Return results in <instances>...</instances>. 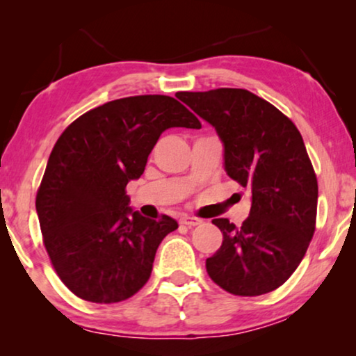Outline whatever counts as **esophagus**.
<instances>
[{
    "instance_id": "obj_1",
    "label": "esophagus",
    "mask_w": 356,
    "mask_h": 356,
    "mask_svg": "<svg viewBox=\"0 0 356 356\" xmlns=\"http://www.w3.org/2000/svg\"><path fill=\"white\" fill-rule=\"evenodd\" d=\"M179 223H181V225H186V227L191 228V227L201 225L202 220H201V218H197V217H188V216H184V217L179 218Z\"/></svg>"
}]
</instances>
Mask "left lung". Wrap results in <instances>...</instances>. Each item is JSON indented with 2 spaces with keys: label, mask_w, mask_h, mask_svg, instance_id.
<instances>
[{
  "label": "left lung",
  "mask_w": 356,
  "mask_h": 356,
  "mask_svg": "<svg viewBox=\"0 0 356 356\" xmlns=\"http://www.w3.org/2000/svg\"><path fill=\"white\" fill-rule=\"evenodd\" d=\"M194 113L216 128L225 172L251 193L241 227L213 218L222 246L207 257L211 279L228 293L257 296L289 280L316 228L318 179L303 138L274 105L245 89L179 92Z\"/></svg>",
  "instance_id": "left-lung-1"
}]
</instances>
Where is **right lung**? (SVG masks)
<instances>
[{
    "label": "right lung",
    "instance_id": "add662e5",
    "mask_svg": "<svg viewBox=\"0 0 356 356\" xmlns=\"http://www.w3.org/2000/svg\"><path fill=\"white\" fill-rule=\"evenodd\" d=\"M168 128L201 123L173 97L136 95L87 111L56 140L35 209L51 264L79 298L118 303L138 293L159 245L178 228L168 216L133 211L124 191Z\"/></svg>",
    "mask_w": 356,
    "mask_h": 356
}]
</instances>
